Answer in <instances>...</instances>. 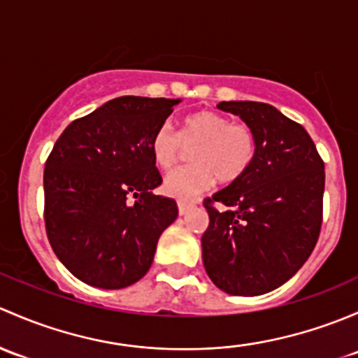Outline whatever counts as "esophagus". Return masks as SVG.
I'll return each mask as SVG.
<instances>
[{
    "instance_id": "esophagus-1",
    "label": "esophagus",
    "mask_w": 358,
    "mask_h": 358,
    "mask_svg": "<svg viewBox=\"0 0 358 358\" xmlns=\"http://www.w3.org/2000/svg\"><path fill=\"white\" fill-rule=\"evenodd\" d=\"M196 205V201H189V200H178V208H179V215H186L193 206Z\"/></svg>"
}]
</instances>
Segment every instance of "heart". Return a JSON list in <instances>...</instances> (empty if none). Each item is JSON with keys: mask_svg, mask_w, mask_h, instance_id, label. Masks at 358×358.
<instances>
[{"mask_svg": "<svg viewBox=\"0 0 358 358\" xmlns=\"http://www.w3.org/2000/svg\"><path fill=\"white\" fill-rule=\"evenodd\" d=\"M152 158L164 171L178 167L193 150V165L171 172L164 189L171 196H193L206 191L215 179L224 186L236 184L246 176L257 155V134L252 125L234 122L224 113L200 110L184 117L180 132L169 122L153 132Z\"/></svg>", "mask_w": 358, "mask_h": 358, "instance_id": "obj_1", "label": "heart"}]
</instances>
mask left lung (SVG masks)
<instances>
[{
	"mask_svg": "<svg viewBox=\"0 0 358 358\" xmlns=\"http://www.w3.org/2000/svg\"><path fill=\"white\" fill-rule=\"evenodd\" d=\"M217 106L252 125L257 155L245 178L203 200L210 217L201 236L203 265L217 288L255 296L285 285L315 248L324 162L308 132L272 105Z\"/></svg>",
	"mask_w": 358,
	"mask_h": 358,
	"instance_id": "obj_1",
	"label": "left lung"
}]
</instances>
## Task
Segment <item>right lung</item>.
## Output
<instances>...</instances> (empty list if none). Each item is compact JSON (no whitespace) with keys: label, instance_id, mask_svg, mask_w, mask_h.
<instances>
[{"label":"right lung","instance_id":"right-lung-1","mask_svg":"<svg viewBox=\"0 0 358 358\" xmlns=\"http://www.w3.org/2000/svg\"><path fill=\"white\" fill-rule=\"evenodd\" d=\"M180 99L120 96L70 122L44 167V226L55 255L83 282L134 285L152 267L178 203L153 189L162 176L153 132Z\"/></svg>","mask_w":358,"mask_h":358}]
</instances>
